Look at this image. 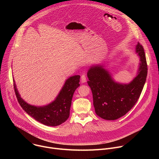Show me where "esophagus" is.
<instances>
[{"instance_id": "34e87169", "label": "esophagus", "mask_w": 159, "mask_h": 159, "mask_svg": "<svg viewBox=\"0 0 159 159\" xmlns=\"http://www.w3.org/2000/svg\"><path fill=\"white\" fill-rule=\"evenodd\" d=\"M81 82L82 83H84V82H86V76H85V74L82 75V76H81Z\"/></svg>"}]
</instances>
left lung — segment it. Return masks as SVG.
Listing matches in <instances>:
<instances>
[{"instance_id":"obj_1","label":"left lung","mask_w":159,"mask_h":159,"mask_svg":"<svg viewBox=\"0 0 159 159\" xmlns=\"http://www.w3.org/2000/svg\"><path fill=\"white\" fill-rule=\"evenodd\" d=\"M136 53L140 59L138 75L129 84L115 82L102 66H91L87 72V84L92 90L93 104L98 116L115 120L125 115L140 98L147 76V63L143 47L139 43Z\"/></svg>"}]
</instances>
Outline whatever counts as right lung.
I'll list each match as a JSON object with an SVG mask.
<instances>
[{
    "mask_svg": "<svg viewBox=\"0 0 159 159\" xmlns=\"http://www.w3.org/2000/svg\"><path fill=\"white\" fill-rule=\"evenodd\" d=\"M79 82L80 75H74L68 79L56 99L48 105L42 107L26 103L20 97L15 82L14 87L19 104L29 115L44 125L56 126L69 118L72 97L75 89L80 85Z\"/></svg>",
    "mask_w": 159,
    "mask_h": 159,
    "instance_id": "obj_1",
    "label": "right lung"
}]
</instances>
